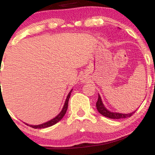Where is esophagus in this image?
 I'll use <instances>...</instances> for the list:
<instances>
[{
	"instance_id": "1",
	"label": "esophagus",
	"mask_w": 155,
	"mask_h": 155,
	"mask_svg": "<svg viewBox=\"0 0 155 155\" xmlns=\"http://www.w3.org/2000/svg\"><path fill=\"white\" fill-rule=\"evenodd\" d=\"M81 81H86V79H85L84 78H83V79H81Z\"/></svg>"
}]
</instances>
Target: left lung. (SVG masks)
Listing matches in <instances>:
<instances>
[{"label": "left lung", "instance_id": "1", "mask_svg": "<svg viewBox=\"0 0 155 155\" xmlns=\"http://www.w3.org/2000/svg\"><path fill=\"white\" fill-rule=\"evenodd\" d=\"M96 107H97V111H99V113H101V114L104 115V117H108V118L110 119H125L127 118V117H131L134 112H132V113L130 114H120V113H114V112H110L108 111L106 108L104 107V104H103L102 101H101V96L98 95V99H97V101L96 102Z\"/></svg>", "mask_w": 155, "mask_h": 155}]
</instances>
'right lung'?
<instances>
[{"mask_svg":"<svg viewBox=\"0 0 155 155\" xmlns=\"http://www.w3.org/2000/svg\"><path fill=\"white\" fill-rule=\"evenodd\" d=\"M72 90L69 92V94L68 95V97L66 98V101H65V105H64L63 108V110H62L61 112L55 118L52 119V120H51L50 121H49V122H45V123L44 124H39V125H29L30 127H33V128H35V129H37V128H46V127H50V126L53 125V124H56L57 122H59L60 120H62V118L64 117V115L65 114V113H66V111L68 109V101H69V98H70V96H71V93ZM27 125H28V124H27Z\"/></svg>","mask_w":155,"mask_h":155,"instance_id":"add662e5","label":"right lung"}]
</instances>
